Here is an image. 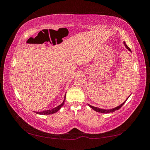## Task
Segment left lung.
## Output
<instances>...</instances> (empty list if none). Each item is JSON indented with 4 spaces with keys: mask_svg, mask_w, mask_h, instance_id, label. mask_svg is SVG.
Listing matches in <instances>:
<instances>
[{
    "mask_svg": "<svg viewBox=\"0 0 150 150\" xmlns=\"http://www.w3.org/2000/svg\"><path fill=\"white\" fill-rule=\"evenodd\" d=\"M124 45H125V46H126V47L127 48V49H128L129 51H130V52H131L130 48L128 46V45H127L126 44V43L124 42ZM126 100H127V99H126ZM126 100L125 101H124V102L122 104H121V105H120V106H117V107H116V108H115L109 109V110H105V109H100V108L95 107V106H91V105H88V106H89L91 108H93L94 110H95V111H96V112H101V113H110V112H114V111L116 110H118V109H120V108L122 107V105H124V104L125 103Z\"/></svg>",
    "mask_w": 150,
    "mask_h": 150,
    "instance_id": "8db88e82",
    "label": "left lung"
}]
</instances>
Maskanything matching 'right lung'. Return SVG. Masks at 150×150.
<instances>
[{
	"label": "right lung",
	"instance_id": "1",
	"mask_svg": "<svg viewBox=\"0 0 150 150\" xmlns=\"http://www.w3.org/2000/svg\"><path fill=\"white\" fill-rule=\"evenodd\" d=\"M65 100V96L64 101H63V102L62 104H61L60 105L57 106V107L53 108V109H52V110H44V111H42V112H36V113L39 114V115H51V114H54L55 112H56L59 110V109L62 107V106L64 105Z\"/></svg>",
	"mask_w": 150,
	"mask_h": 150
}]
</instances>
